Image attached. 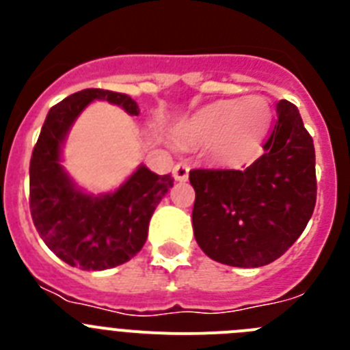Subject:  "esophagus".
Wrapping results in <instances>:
<instances>
[{
	"label": "esophagus",
	"instance_id": "1",
	"mask_svg": "<svg viewBox=\"0 0 350 350\" xmlns=\"http://www.w3.org/2000/svg\"><path fill=\"white\" fill-rule=\"evenodd\" d=\"M189 165L185 163V161H182V163H177V165L173 166V177H175V180L178 182H184L187 180V177H189Z\"/></svg>",
	"mask_w": 350,
	"mask_h": 350
}]
</instances>
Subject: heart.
I'll list each match as a JSON object with an SVG mask.
<instances>
[{
	"mask_svg": "<svg viewBox=\"0 0 350 350\" xmlns=\"http://www.w3.org/2000/svg\"><path fill=\"white\" fill-rule=\"evenodd\" d=\"M271 108L262 96L245 100H226L212 103L185 124V135L193 142H213V150L221 159L234 161L249 156L267 133Z\"/></svg>",
	"mask_w": 350,
	"mask_h": 350,
	"instance_id": "obj_1",
	"label": "heart"
}]
</instances>
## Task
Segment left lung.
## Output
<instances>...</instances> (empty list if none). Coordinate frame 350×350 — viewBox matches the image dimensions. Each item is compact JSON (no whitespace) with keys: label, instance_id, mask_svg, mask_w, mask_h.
<instances>
[{"label":"left lung","instance_id":"obj_1","mask_svg":"<svg viewBox=\"0 0 350 350\" xmlns=\"http://www.w3.org/2000/svg\"><path fill=\"white\" fill-rule=\"evenodd\" d=\"M189 180L203 252L230 267H265L298 240L314 213V140L298 108L280 100L261 157L242 170H191Z\"/></svg>","mask_w":350,"mask_h":350}]
</instances>
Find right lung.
Wrapping results in <instances>:
<instances>
[{"instance_id":"right-lung-1","label":"right lung","mask_w":350,"mask_h":350,"mask_svg":"<svg viewBox=\"0 0 350 350\" xmlns=\"http://www.w3.org/2000/svg\"><path fill=\"white\" fill-rule=\"evenodd\" d=\"M105 100L138 116L137 101L105 89H83L49 110L29 163V208L45 245L70 267L98 271L137 256L148 222L170 187L172 175L138 166L116 193L92 196L77 189L61 166L66 133L91 101Z\"/></svg>"}]
</instances>
